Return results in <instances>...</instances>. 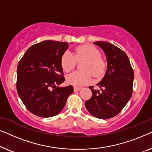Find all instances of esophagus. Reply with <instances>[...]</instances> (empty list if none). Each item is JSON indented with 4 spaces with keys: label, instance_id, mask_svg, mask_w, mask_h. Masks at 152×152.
Returning <instances> with one entry per match:
<instances>
[{
    "label": "esophagus",
    "instance_id": "1",
    "mask_svg": "<svg viewBox=\"0 0 152 152\" xmlns=\"http://www.w3.org/2000/svg\"><path fill=\"white\" fill-rule=\"evenodd\" d=\"M82 89V88L81 87H78V86H75L74 87V91H79L80 90H81Z\"/></svg>",
    "mask_w": 152,
    "mask_h": 152
}]
</instances>
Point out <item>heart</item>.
Listing matches in <instances>:
<instances>
[{
	"instance_id": "heart-1",
	"label": "heart",
	"mask_w": 152,
	"mask_h": 152,
	"mask_svg": "<svg viewBox=\"0 0 152 152\" xmlns=\"http://www.w3.org/2000/svg\"><path fill=\"white\" fill-rule=\"evenodd\" d=\"M84 61L81 66L83 72H75L66 77L68 84L75 86H84L91 81L93 75L95 77L102 76L107 69V63L97 48L92 45H80L74 50L73 55L66 51L61 59V66L66 72L75 68L77 62Z\"/></svg>"
}]
</instances>
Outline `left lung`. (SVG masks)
<instances>
[{"label": "left lung", "instance_id": "8db88e82", "mask_svg": "<svg viewBox=\"0 0 152 152\" xmlns=\"http://www.w3.org/2000/svg\"><path fill=\"white\" fill-rule=\"evenodd\" d=\"M107 58L105 76L97 85L101 91L89 86L93 96L85 102L91 115L99 119H109L117 115L125 107L132 95L134 70L126 54L113 44L95 41Z\"/></svg>", "mask_w": 152, "mask_h": 152}]
</instances>
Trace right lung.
<instances>
[{"label": "right lung", "mask_w": 152, "mask_h": 152, "mask_svg": "<svg viewBox=\"0 0 152 152\" xmlns=\"http://www.w3.org/2000/svg\"><path fill=\"white\" fill-rule=\"evenodd\" d=\"M68 43L43 41L32 45L18 62L16 89L31 113L41 118L57 115L73 93L71 85L59 87L65 81L61 59Z\"/></svg>", "instance_id": "right-lung-1"}]
</instances>
